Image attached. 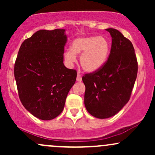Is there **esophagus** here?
<instances>
[{
  "mask_svg": "<svg viewBox=\"0 0 155 155\" xmlns=\"http://www.w3.org/2000/svg\"><path fill=\"white\" fill-rule=\"evenodd\" d=\"M76 81H81V76L79 74H78L77 77H76Z\"/></svg>",
  "mask_w": 155,
  "mask_h": 155,
  "instance_id": "34e87169",
  "label": "esophagus"
}]
</instances>
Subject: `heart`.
<instances>
[{
  "mask_svg": "<svg viewBox=\"0 0 155 155\" xmlns=\"http://www.w3.org/2000/svg\"><path fill=\"white\" fill-rule=\"evenodd\" d=\"M111 51V44L103 36H84L75 38L71 44L70 50L64 53V58L68 64L76 61L80 56V64L85 71H98L106 64Z\"/></svg>",
  "mask_w": 155,
  "mask_h": 155,
  "instance_id": "obj_1",
  "label": "heart"
}]
</instances>
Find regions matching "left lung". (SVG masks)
Masks as SVG:
<instances>
[{"label": "left lung", "mask_w": 155, "mask_h": 155, "mask_svg": "<svg viewBox=\"0 0 155 155\" xmlns=\"http://www.w3.org/2000/svg\"><path fill=\"white\" fill-rule=\"evenodd\" d=\"M106 31L112 38L107 62L98 71L82 77L85 107L92 116L98 119L114 116L127 104L138 73V63L130 41L116 29Z\"/></svg>", "instance_id": "obj_1"}]
</instances>
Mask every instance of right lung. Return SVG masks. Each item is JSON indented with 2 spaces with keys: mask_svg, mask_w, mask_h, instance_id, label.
<instances>
[{
  "mask_svg": "<svg viewBox=\"0 0 155 155\" xmlns=\"http://www.w3.org/2000/svg\"><path fill=\"white\" fill-rule=\"evenodd\" d=\"M65 29L40 30L22 42L15 65L19 97L31 114L42 120L63 111L76 71L64 65Z\"/></svg>",
  "mask_w": 155,
  "mask_h": 155,
  "instance_id": "right-lung-1",
  "label": "right lung"
}]
</instances>
